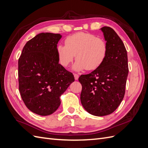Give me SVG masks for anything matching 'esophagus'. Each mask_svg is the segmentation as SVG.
Wrapping results in <instances>:
<instances>
[{
  "instance_id": "obj_1",
  "label": "esophagus",
  "mask_w": 148,
  "mask_h": 148,
  "mask_svg": "<svg viewBox=\"0 0 148 148\" xmlns=\"http://www.w3.org/2000/svg\"><path fill=\"white\" fill-rule=\"evenodd\" d=\"M74 77H75V80H78V78H79V75L77 74H74Z\"/></svg>"
}]
</instances>
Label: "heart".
<instances>
[{
    "label": "heart",
    "mask_w": 148,
    "mask_h": 148,
    "mask_svg": "<svg viewBox=\"0 0 148 148\" xmlns=\"http://www.w3.org/2000/svg\"><path fill=\"white\" fill-rule=\"evenodd\" d=\"M108 47L107 42L95 35L77 33L69 36L65 40V46L57 47V54L59 64L67 67L74 59L73 66L75 71L93 70L99 67L107 57Z\"/></svg>",
    "instance_id": "heart-1"
}]
</instances>
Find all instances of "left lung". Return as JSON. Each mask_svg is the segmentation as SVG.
I'll use <instances>...</instances> for the list:
<instances>
[{"mask_svg":"<svg viewBox=\"0 0 148 148\" xmlns=\"http://www.w3.org/2000/svg\"><path fill=\"white\" fill-rule=\"evenodd\" d=\"M108 47L102 64L88 75H82L80 99L84 109L95 116L109 115L122 101L128 73L127 52L122 39L110 27L101 28Z\"/></svg>","mask_w":148,"mask_h":148,"instance_id":"8db88e82","label":"left lung"}]
</instances>
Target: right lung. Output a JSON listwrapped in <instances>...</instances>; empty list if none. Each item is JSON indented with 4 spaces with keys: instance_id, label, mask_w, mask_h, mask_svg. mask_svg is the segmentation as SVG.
<instances>
[{
    "instance_id": "right-lung-1",
    "label": "right lung",
    "mask_w": 148,
    "mask_h": 148,
    "mask_svg": "<svg viewBox=\"0 0 148 148\" xmlns=\"http://www.w3.org/2000/svg\"><path fill=\"white\" fill-rule=\"evenodd\" d=\"M60 34L41 33L25 45L18 60L21 97L33 113L46 116L60 105V96L75 81L72 73L59 64Z\"/></svg>"
}]
</instances>
